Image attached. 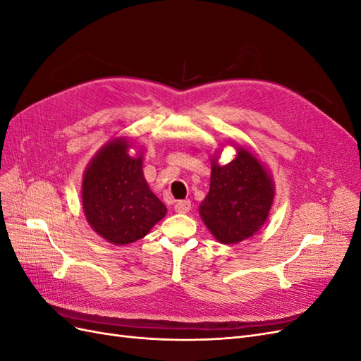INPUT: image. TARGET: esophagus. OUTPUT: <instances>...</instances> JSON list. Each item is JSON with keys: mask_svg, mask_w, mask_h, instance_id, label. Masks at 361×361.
I'll return each mask as SVG.
<instances>
[{"mask_svg": "<svg viewBox=\"0 0 361 361\" xmlns=\"http://www.w3.org/2000/svg\"><path fill=\"white\" fill-rule=\"evenodd\" d=\"M174 211L179 214H187L191 211V202L190 200H180L174 204Z\"/></svg>", "mask_w": 361, "mask_h": 361, "instance_id": "34e87169", "label": "esophagus"}]
</instances>
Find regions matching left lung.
<instances>
[{
	"instance_id": "8db88e82",
	"label": "left lung",
	"mask_w": 361,
	"mask_h": 361,
	"mask_svg": "<svg viewBox=\"0 0 361 361\" xmlns=\"http://www.w3.org/2000/svg\"><path fill=\"white\" fill-rule=\"evenodd\" d=\"M212 161L211 188L200 204V216L218 241L238 244L267 221L274 185L265 167L244 147L226 166Z\"/></svg>"
}]
</instances>
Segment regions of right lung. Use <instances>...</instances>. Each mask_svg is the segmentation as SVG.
<instances>
[{
  "instance_id": "add662e5",
  "label": "right lung",
  "mask_w": 361,
  "mask_h": 361,
  "mask_svg": "<svg viewBox=\"0 0 361 361\" xmlns=\"http://www.w3.org/2000/svg\"><path fill=\"white\" fill-rule=\"evenodd\" d=\"M128 147L126 138L110 141L92 159L82 179L87 221L116 245L146 236L167 212L143 176V159L130 157Z\"/></svg>"
}]
</instances>
